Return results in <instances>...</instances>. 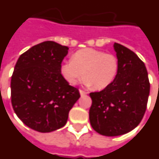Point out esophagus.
Wrapping results in <instances>:
<instances>
[{
	"label": "esophagus",
	"instance_id": "34e87169",
	"mask_svg": "<svg viewBox=\"0 0 159 159\" xmlns=\"http://www.w3.org/2000/svg\"><path fill=\"white\" fill-rule=\"evenodd\" d=\"M79 93H80V94H81V95H86V94H88V92L83 91V90H81V89H80V90H79Z\"/></svg>",
	"mask_w": 159,
	"mask_h": 159
}]
</instances>
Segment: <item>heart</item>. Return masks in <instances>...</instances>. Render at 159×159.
<instances>
[{"mask_svg":"<svg viewBox=\"0 0 159 159\" xmlns=\"http://www.w3.org/2000/svg\"><path fill=\"white\" fill-rule=\"evenodd\" d=\"M118 68V60L114 55L88 48L76 51L72 59L65 61L61 66V73L70 84L76 83L84 74L83 84L102 89L114 81Z\"/></svg>","mask_w":159,"mask_h":159,"instance_id":"b5f03b06","label":"heart"}]
</instances>
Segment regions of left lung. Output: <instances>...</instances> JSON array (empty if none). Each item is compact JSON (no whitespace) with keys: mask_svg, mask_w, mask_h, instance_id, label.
<instances>
[{"mask_svg":"<svg viewBox=\"0 0 159 159\" xmlns=\"http://www.w3.org/2000/svg\"><path fill=\"white\" fill-rule=\"evenodd\" d=\"M114 50L119 62L115 79L102 91L89 94L90 124L106 136L124 135L139 125L150 92L148 70L141 59L120 43H114Z\"/></svg>","mask_w":159,"mask_h":159,"instance_id":"1","label":"left lung"}]
</instances>
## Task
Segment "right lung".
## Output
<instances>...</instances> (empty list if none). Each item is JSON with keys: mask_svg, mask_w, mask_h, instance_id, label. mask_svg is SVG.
Returning <instances> with one entry per match:
<instances>
[{"mask_svg": "<svg viewBox=\"0 0 159 159\" xmlns=\"http://www.w3.org/2000/svg\"><path fill=\"white\" fill-rule=\"evenodd\" d=\"M69 48L53 41L31 47L17 60L11 80V104L17 117L39 132H50L66 124L80 98L61 73Z\"/></svg>", "mask_w": 159, "mask_h": 159, "instance_id": "obj_1", "label": "right lung"}]
</instances>
